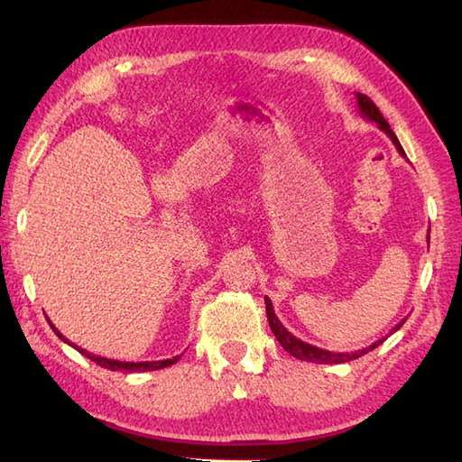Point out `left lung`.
Instances as JSON below:
<instances>
[{
	"label": "left lung",
	"instance_id": "1",
	"mask_svg": "<svg viewBox=\"0 0 462 462\" xmlns=\"http://www.w3.org/2000/svg\"><path fill=\"white\" fill-rule=\"evenodd\" d=\"M356 104H358V112L363 114V118L371 120L377 124V126L385 132V134L391 138V143L395 144L397 151H400V154L405 156L403 148L400 144V140H397V136L393 134V130H391V126L387 124V120L383 118V114L379 112V107L373 104V101L365 96V93H356ZM264 306H267V318H269V326L273 334H275V338L279 340L281 346H283L289 355L300 358V361H308V363H319V365H340V363H348V361H355V358L363 356L369 353V350L377 348L379 344L385 342V338H379L377 342H373L371 346H365L361 350H355V353H332V350H324V348H318V346H311V344L303 342L300 338H295V336L287 330V328L281 324V319L275 316V310H273V303L269 297H264ZM405 319H402L400 324L391 328V334L400 330V328L403 326Z\"/></svg>",
	"mask_w": 462,
	"mask_h": 462
}]
</instances>
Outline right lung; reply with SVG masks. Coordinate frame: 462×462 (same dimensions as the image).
I'll list each match as a JSON object with an SVG mask.
<instances>
[{"label":"right lung","instance_id":"right-lung-1","mask_svg":"<svg viewBox=\"0 0 462 462\" xmlns=\"http://www.w3.org/2000/svg\"><path fill=\"white\" fill-rule=\"evenodd\" d=\"M49 319V318H46ZM49 324H51V328H52V332L59 336V338L62 340V342H67L69 346H73L75 350H79V353L83 355V356H88V358H91L93 363L96 365H99V366H104V369H109V371H126V373H140V371H156V369H165V366H171L173 363H177L179 358L181 356H173V358H165V361H144V363H126V361H114V358H106V356H97V355H91V353H88V350L85 348H81V346H77V344H73V342H69L65 336H62L57 328H54V324L51 322L49 319Z\"/></svg>","mask_w":462,"mask_h":462}]
</instances>
